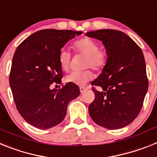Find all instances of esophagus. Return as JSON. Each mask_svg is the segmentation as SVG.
<instances>
[{
	"label": "esophagus",
	"instance_id": "1",
	"mask_svg": "<svg viewBox=\"0 0 157 157\" xmlns=\"http://www.w3.org/2000/svg\"><path fill=\"white\" fill-rule=\"evenodd\" d=\"M79 89H80V92H81V94H83L85 91L87 90V88H86V87L84 86H80Z\"/></svg>",
	"mask_w": 157,
	"mask_h": 157
}]
</instances>
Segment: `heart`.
I'll return each instance as SVG.
<instances>
[{"label": "heart", "mask_w": 157, "mask_h": 157, "mask_svg": "<svg viewBox=\"0 0 157 157\" xmlns=\"http://www.w3.org/2000/svg\"><path fill=\"white\" fill-rule=\"evenodd\" d=\"M76 52L86 55L84 67H92L95 71H101L108 61V52L103 48H99V43L92 37H84L76 41L73 45ZM71 55L66 48L60 50L58 56V61L62 70L69 69ZM94 72L90 69L80 71H72L64 78L66 82L74 83L78 86H83L94 78Z\"/></svg>", "instance_id": "obj_1"}]
</instances>
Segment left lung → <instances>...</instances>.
I'll list each match as a JSON object with an SVG mask.
<instances>
[{
  "mask_svg": "<svg viewBox=\"0 0 157 157\" xmlns=\"http://www.w3.org/2000/svg\"><path fill=\"white\" fill-rule=\"evenodd\" d=\"M86 35L102 41L108 61L101 75L91 84L94 101L89 113L94 123L110 130L123 128L132 123L141 111L149 82L141 48L128 35L116 30L87 32Z\"/></svg>",
  "mask_w": 157,
  "mask_h": 157,
  "instance_id": "left-lung-1",
  "label": "left lung"
}]
</instances>
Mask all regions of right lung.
Instances as JSON below:
<instances>
[{
    "label": "right lung",
    "mask_w": 157,
    "mask_h": 157,
    "mask_svg": "<svg viewBox=\"0 0 157 157\" xmlns=\"http://www.w3.org/2000/svg\"><path fill=\"white\" fill-rule=\"evenodd\" d=\"M82 31L46 29L27 37L12 59L9 83L19 114L30 125L48 129L65 118L69 102L80 94L79 87L67 83L51 89L63 77L58 56L69 40Z\"/></svg>",
    "instance_id": "right-lung-1"
}]
</instances>
